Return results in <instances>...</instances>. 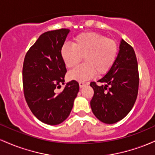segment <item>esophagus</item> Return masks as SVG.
Segmentation results:
<instances>
[{"instance_id":"1","label":"esophagus","mask_w":155,"mask_h":155,"mask_svg":"<svg viewBox=\"0 0 155 155\" xmlns=\"http://www.w3.org/2000/svg\"><path fill=\"white\" fill-rule=\"evenodd\" d=\"M79 87H80V88H82V87H85V86H86V85H87V84H88L87 83L82 82V81H80V82H79Z\"/></svg>"}]
</instances>
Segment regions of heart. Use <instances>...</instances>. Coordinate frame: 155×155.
I'll return each instance as SVG.
<instances>
[{
    "instance_id": "1",
    "label": "heart",
    "mask_w": 155,
    "mask_h": 155,
    "mask_svg": "<svg viewBox=\"0 0 155 155\" xmlns=\"http://www.w3.org/2000/svg\"><path fill=\"white\" fill-rule=\"evenodd\" d=\"M118 54V45L114 40L94 32L78 35L72 45L64 44L61 57L68 68L76 67L84 59V64L71 71L70 79L84 81L97 76L106 74L113 67Z\"/></svg>"
}]
</instances>
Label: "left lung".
<instances>
[{"label": "left lung", "mask_w": 155, "mask_h": 155, "mask_svg": "<svg viewBox=\"0 0 155 155\" xmlns=\"http://www.w3.org/2000/svg\"><path fill=\"white\" fill-rule=\"evenodd\" d=\"M98 82L90 86L94 95L90 106L94 115L106 124H114L124 118L136 102L139 76L138 62L133 48L123 39L113 67Z\"/></svg>", "instance_id": "1"}]
</instances>
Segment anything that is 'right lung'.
<instances>
[{
  "mask_svg": "<svg viewBox=\"0 0 155 155\" xmlns=\"http://www.w3.org/2000/svg\"><path fill=\"white\" fill-rule=\"evenodd\" d=\"M69 32L63 28L41 35L26 53L23 63L22 83L27 104L37 119L50 125L66 120L79 90V83L72 80L63 92H55L65 84L67 70L61 48Z\"/></svg>",
  "mask_w": 155,
  "mask_h": 155,
  "instance_id": "1",
  "label": "right lung"
}]
</instances>
